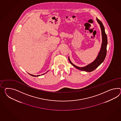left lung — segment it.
<instances>
[{"label":"left lung","instance_id":"8db88e82","mask_svg":"<svg viewBox=\"0 0 121 121\" xmlns=\"http://www.w3.org/2000/svg\"><path fill=\"white\" fill-rule=\"evenodd\" d=\"M96 21L99 25L101 31L102 39V42L100 50H99V53L97 56L96 59L93 62L91 63L90 64L87 65L83 67H79L74 65L70 60L69 56L68 57V60L70 63L75 68L78 69L82 71H87V72H91L96 69L100 65L105 58L107 54V46L108 44V39L107 36L105 32V29L102 23L99 21L98 19L96 18Z\"/></svg>","mask_w":121,"mask_h":121}]
</instances>
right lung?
I'll return each mask as SVG.
<instances>
[{"instance_id": "add662e5", "label": "right lung", "mask_w": 121, "mask_h": 121, "mask_svg": "<svg viewBox=\"0 0 121 121\" xmlns=\"http://www.w3.org/2000/svg\"><path fill=\"white\" fill-rule=\"evenodd\" d=\"M47 71V72L46 73H47L48 71ZM45 73H44V74H42V75H43V74H45ZM31 75V76H34V77H38V76H40V75H33V74H30Z\"/></svg>"}]
</instances>
